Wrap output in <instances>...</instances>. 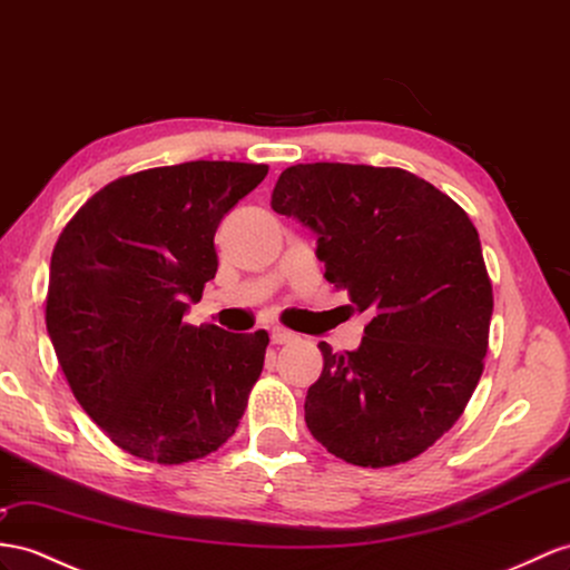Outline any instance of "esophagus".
Masks as SVG:
<instances>
[{"mask_svg":"<svg viewBox=\"0 0 570 570\" xmlns=\"http://www.w3.org/2000/svg\"><path fill=\"white\" fill-rule=\"evenodd\" d=\"M269 340H272V344H288V342L296 340V334L288 332L286 327H272Z\"/></svg>","mask_w":570,"mask_h":570,"instance_id":"34e87169","label":"esophagus"}]
</instances>
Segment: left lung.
Returning a JSON list of instances; mask_svg holds the SVG:
<instances>
[{"instance_id":"left-lung-1","label":"left lung","mask_w":570,"mask_h":570,"mask_svg":"<svg viewBox=\"0 0 570 570\" xmlns=\"http://www.w3.org/2000/svg\"><path fill=\"white\" fill-rule=\"evenodd\" d=\"M272 209L317 233L325 279L371 311L356 352L332 354L305 395V424L332 455L392 466L462 416L484 371L493 288L470 216L402 168L288 166Z\"/></svg>"}]
</instances>
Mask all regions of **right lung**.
<instances>
[{
    "label": "right lung",
    "instance_id": "add662e5",
    "mask_svg": "<svg viewBox=\"0 0 570 570\" xmlns=\"http://www.w3.org/2000/svg\"><path fill=\"white\" fill-rule=\"evenodd\" d=\"M267 170L187 160L122 175L55 243L46 323L57 361L83 412L129 455L195 462L240 424L269 334L183 315L216 274L218 222Z\"/></svg>",
    "mask_w": 570,
    "mask_h": 570
}]
</instances>
